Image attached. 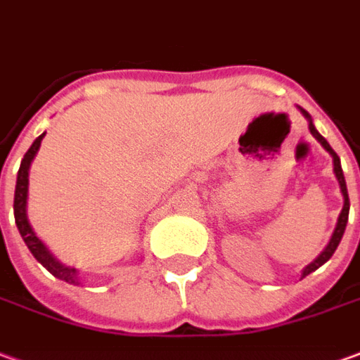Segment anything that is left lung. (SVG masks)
I'll return each mask as SVG.
<instances>
[{
	"label": "left lung",
	"instance_id": "1",
	"mask_svg": "<svg viewBox=\"0 0 360 360\" xmlns=\"http://www.w3.org/2000/svg\"><path fill=\"white\" fill-rule=\"evenodd\" d=\"M300 109V107H298ZM300 112H302L304 117L308 119V128H310L311 136L316 138L318 142H320L326 150L329 152V155L333 158V173H335V177H338L339 181V187H341V193H343V208H341V214H339L338 218V226H335V230H333V236H331V240H329V243L326 245V250L321 251L318 257L311 261L308 267L304 269L302 271V278L306 275H310L311 271H316L318 267H321L326 261H329L331 259V255L335 253V250H338L339 241H341V238H343V232H345V226H347V220H349V195H347V183H345V177H343V169H341V162H339V155L333 152V148L328 144V140L321 136L320 132L316 130V127H314V122H311V117L306 112L304 109H300Z\"/></svg>",
	"mask_w": 360,
	"mask_h": 360
}]
</instances>
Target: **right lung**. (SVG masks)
<instances>
[{
    "label": "right lung",
    "mask_w": 360,
    "mask_h": 360,
    "mask_svg": "<svg viewBox=\"0 0 360 360\" xmlns=\"http://www.w3.org/2000/svg\"><path fill=\"white\" fill-rule=\"evenodd\" d=\"M46 134V132H44ZM44 134H40L32 146L27 150V154L22 158L21 167H19V173H17V185H15V200H13V212H15V224L19 228V233L21 238L27 243V248L31 250V253L34 255V259L39 261L42 267L50 271L52 275L60 278V281H66L70 285H79V275H77V269L68 267L64 263H60L52 253L49 251V248L42 243V241L37 238V233L32 232L31 224H29V218H27V197H29V169H31V162L34 160V155L39 152L40 142Z\"/></svg>",
    "instance_id": "right-lung-1"
}]
</instances>
